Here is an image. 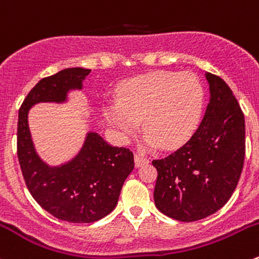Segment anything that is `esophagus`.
I'll use <instances>...</instances> for the list:
<instances>
[{
	"mask_svg": "<svg viewBox=\"0 0 259 259\" xmlns=\"http://www.w3.org/2000/svg\"><path fill=\"white\" fill-rule=\"evenodd\" d=\"M148 163V158L143 157L141 155H135V165L136 167H141V166H145Z\"/></svg>",
	"mask_w": 259,
	"mask_h": 259,
	"instance_id": "esophagus-1",
	"label": "esophagus"
}]
</instances>
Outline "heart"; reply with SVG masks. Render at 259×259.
I'll return each mask as SVG.
<instances>
[{
    "label": "heart",
    "mask_w": 259,
    "mask_h": 259,
    "mask_svg": "<svg viewBox=\"0 0 259 259\" xmlns=\"http://www.w3.org/2000/svg\"><path fill=\"white\" fill-rule=\"evenodd\" d=\"M203 85L194 74L155 71L128 81L117 103L104 107L107 123L127 140L141 122L146 145L163 150L185 142L200 119Z\"/></svg>",
    "instance_id": "b5f03b06"
}]
</instances>
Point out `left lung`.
<instances>
[{
	"label": "left lung",
	"instance_id": "left-lung-1",
	"mask_svg": "<svg viewBox=\"0 0 259 259\" xmlns=\"http://www.w3.org/2000/svg\"><path fill=\"white\" fill-rule=\"evenodd\" d=\"M205 78L210 98L199 128L178 151L152 161L156 208L180 222L204 219L224 206L244 163V114L222 78Z\"/></svg>",
	"mask_w": 259,
	"mask_h": 259
}]
</instances>
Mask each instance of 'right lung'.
Masks as SVG:
<instances>
[{"instance_id":"obj_1","label":"right lung","mask_w":259,"mask_h":259,"mask_svg":"<svg viewBox=\"0 0 259 259\" xmlns=\"http://www.w3.org/2000/svg\"><path fill=\"white\" fill-rule=\"evenodd\" d=\"M91 70L68 68L44 78L30 91L19 111L17 156L27 189L48 213L69 223H93L108 215L135 167L133 153L114 147L97 132L85 135L71 160L58 166L37 153L29 127V111L37 103H66L71 91H81Z\"/></svg>"}]
</instances>
